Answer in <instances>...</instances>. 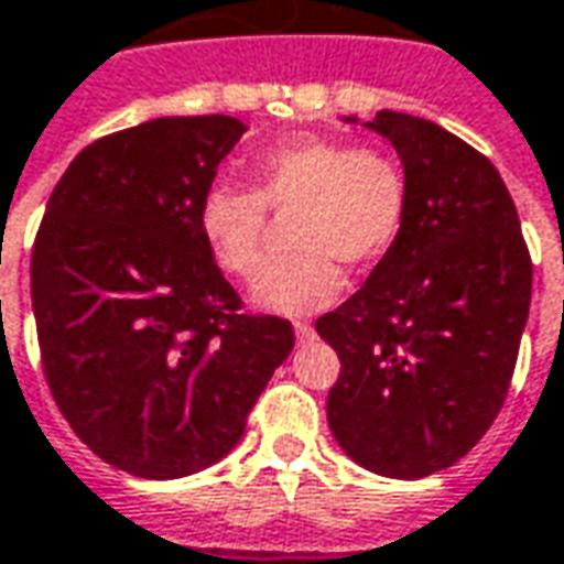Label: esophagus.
I'll return each instance as SVG.
<instances>
[{
    "mask_svg": "<svg viewBox=\"0 0 564 564\" xmlns=\"http://www.w3.org/2000/svg\"><path fill=\"white\" fill-rule=\"evenodd\" d=\"M294 335H297V341H307V338H313V326L310 323H294Z\"/></svg>",
    "mask_w": 564,
    "mask_h": 564,
    "instance_id": "esophagus-1",
    "label": "esophagus"
}]
</instances>
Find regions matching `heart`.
<instances>
[{"label":"heart","mask_w":564,"mask_h":564,"mask_svg":"<svg viewBox=\"0 0 564 564\" xmlns=\"http://www.w3.org/2000/svg\"><path fill=\"white\" fill-rule=\"evenodd\" d=\"M251 185H210L198 229L223 273L251 282L263 263L267 210L294 214V257L273 263L251 291L254 307L282 316L332 307L344 291L338 263H381L410 217V183L394 154L328 135H291L263 149L251 161Z\"/></svg>","instance_id":"obj_1"}]
</instances>
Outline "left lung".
Masks as SVG:
<instances>
[{
	"instance_id": "8db88e82",
	"label": "left lung",
	"mask_w": 564,
	"mask_h": 564,
	"mask_svg": "<svg viewBox=\"0 0 564 564\" xmlns=\"http://www.w3.org/2000/svg\"><path fill=\"white\" fill-rule=\"evenodd\" d=\"M366 127L400 154L410 217L366 285L316 319L341 360L328 429L362 468L415 481L459 463L502 410L534 267L481 151L413 115Z\"/></svg>"
}]
</instances>
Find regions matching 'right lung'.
<instances>
[{
  "mask_svg": "<svg viewBox=\"0 0 564 564\" xmlns=\"http://www.w3.org/2000/svg\"><path fill=\"white\" fill-rule=\"evenodd\" d=\"M245 123L158 117L79 151L33 241L30 294L48 391L77 437L139 478L220 463L294 347L204 245L198 207Z\"/></svg>",
  "mask_w": 564,
  "mask_h": 564,
  "instance_id": "obj_1",
  "label": "right lung"
}]
</instances>
